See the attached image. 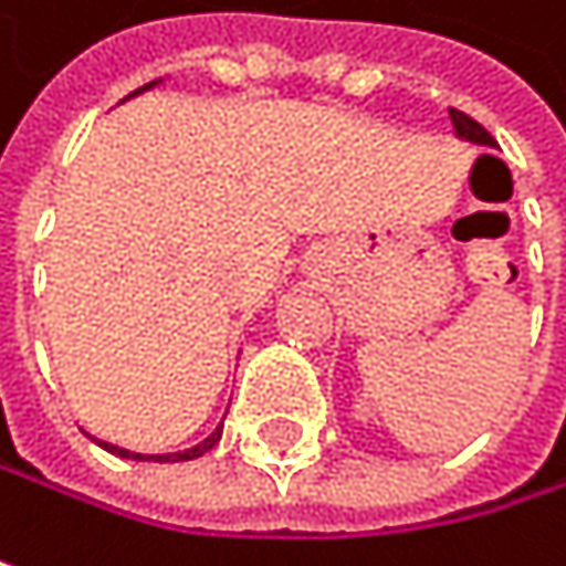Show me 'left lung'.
Here are the masks:
<instances>
[{"label": "left lung", "mask_w": 566, "mask_h": 566, "mask_svg": "<svg viewBox=\"0 0 566 566\" xmlns=\"http://www.w3.org/2000/svg\"><path fill=\"white\" fill-rule=\"evenodd\" d=\"M449 117H452V127H455V137L459 140H469V144H479V147H495V137L479 120H472L469 114H462V111L452 107Z\"/></svg>", "instance_id": "8db88e82"}]
</instances>
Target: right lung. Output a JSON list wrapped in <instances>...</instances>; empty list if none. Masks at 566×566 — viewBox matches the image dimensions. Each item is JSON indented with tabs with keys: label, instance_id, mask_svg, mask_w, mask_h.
I'll return each mask as SVG.
<instances>
[{
	"label": "right lung",
	"instance_id": "obj_1",
	"mask_svg": "<svg viewBox=\"0 0 566 566\" xmlns=\"http://www.w3.org/2000/svg\"><path fill=\"white\" fill-rule=\"evenodd\" d=\"M157 84H164V77L160 81H150V84H144V87H137L134 94H127L124 101H130V97H137V94H144V91H150V87H157ZM222 422H226V416H222ZM222 422L202 439V442H196L192 449H182V452H160V455H144V452H130V449H120V446H114V442H104V439H94L104 452H111V455H120V459H134V462H189V459H199V455H206L212 446H219V439H222Z\"/></svg>",
	"mask_w": 566,
	"mask_h": 566
}]
</instances>
